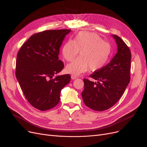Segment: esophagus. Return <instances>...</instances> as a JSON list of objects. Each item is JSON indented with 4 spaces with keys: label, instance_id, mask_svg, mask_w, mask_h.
I'll list each match as a JSON object with an SVG mask.
<instances>
[{
    "label": "esophagus",
    "instance_id": "1",
    "mask_svg": "<svg viewBox=\"0 0 147 147\" xmlns=\"http://www.w3.org/2000/svg\"><path fill=\"white\" fill-rule=\"evenodd\" d=\"M71 79H72L73 80L76 79H77V78H77V76H74V75H71Z\"/></svg>",
    "mask_w": 147,
    "mask_h": 147
}]
</instances>
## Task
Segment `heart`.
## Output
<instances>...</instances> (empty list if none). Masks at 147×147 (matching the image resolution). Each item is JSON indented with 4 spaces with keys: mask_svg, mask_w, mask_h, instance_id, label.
Returning a JSON list of instances; mask_svg holds the SVG:
<instances>
[{
    "mask_svg": "<svg viewBox=\"0 0 147 147\" xmlns=\"http://www.w3.org/2000/svg\"><path fill=\"white\" fill-rule=\"evenodd\" d=\"M80 51V56L66 67V71L73 75L86 72L88 68L92 71H98L107 63L111 53V44L103 41L98 35L80 32L74 41L69 40L62 49L63 58L68 62L74 59Z\"/></svg>",
    "mask_w": 147,
    "mask_h": 147,
    "instance_id": "1",
    "label": "heart"
}]
</instances>
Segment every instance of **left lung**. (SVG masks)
I'll return each instance as SVG.
<instances>
[{"instance_id":"left-lung-1","label":"left lung","mask_w":147,"mask_h":147,"mask_svg":"<svg viewBox=\"0 0 147 147\" xmlns=\"http://www.w3.org/2000/svg\"><path fill=\"white\" fill-rule=\"evenodd\" d=\"M112 36L118 46L117 54L108 64L89 76L95 82L84 79L83 100L86 106L96 111L112 107L122 96L130 80L131 55L129 47L118 36Z\"/></svg>"}]
</instances>
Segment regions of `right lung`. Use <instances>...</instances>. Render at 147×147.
<instances>
[{"mask_svg": "<svg viewBox=\"0 0 147 147\" xmlns=\"http://www.w3.org/2000/svg\"><path fill=\"white\" fill-rule=\"evenodd\" d=\"M71 30H48L32 35L19 50L16 76L29 103L42 111L59 103L62 89L71 80L69 74L56 76L63 68L59 60L62 42Z\"/></svg>", "mask_w": 147, "mask_h": 147, "instance_id": "obj_1", "label": "right lung"}]
</instances>
